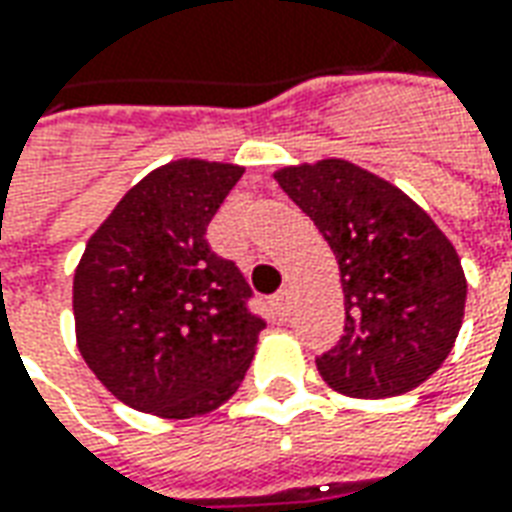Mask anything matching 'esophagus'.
I'll list each match as a JSON object with an SVG mask.
<instances>
[{
  "label": "esophagus",
  "mask_w": 512,
  "mask_h": 512,
  "mask_svg": "<svg viewBox=\"0 0 512 512\" xmlns=\"http://www.w3.org/2000/svg\"><path fill=\"white\" fill-rule=\"evenodd\" d=\"M271 310H274L280 318L288 316V310H291V293L288 291L274 293V296H271Z\"/></svg>",
  "instance_id": "1"
}]
</instances>
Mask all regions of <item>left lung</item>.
Here are the masks:
<instances>
[{"label": "left lung", "instance_id": "obj_1", "mask_svg": "<svg viewBox=\"0 0 512 512\" xmlns=\"http://www.w3.org/2000/svg\"><path fill=\"white\" fill-rule=\"evenodd\" d=\"M341 268V341L316 357L332 391L385 399L418 388L455 346L466 274L452 241L396 185L349 160L274 174Z\"/></svg>", "mask_w": 512, "mask_h": 512}]
</instances>
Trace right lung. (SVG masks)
<instances>
[{
    "instance_id": "1",
    "label": "right lung",
    "mask_w": 512,
    "mask_h": 512,
    "mask_svg": "<svg viewBox=\"0 0 512 512\" xmlns=\"http://www.w3.org/2000/svg\"><path fill=\"white\" fill-rule=\"evenodd\" d=\"M244 169L182 157L113 207L74 271L77 346L124 405L194 418L244 380L266 321L241 268L207 244V224Z\"/></svg>"
}]
</instances>
